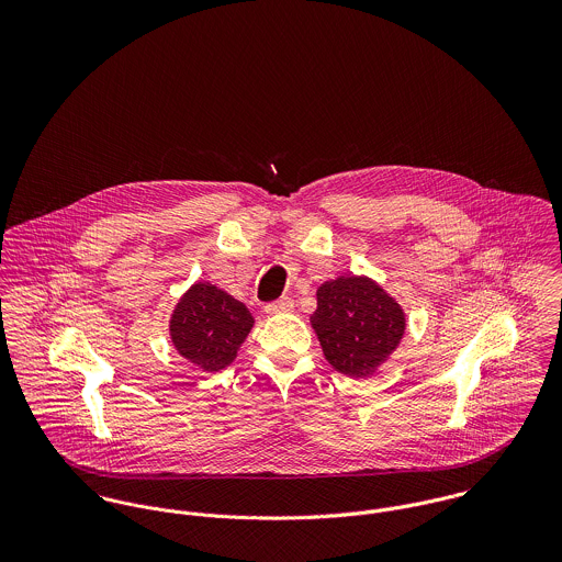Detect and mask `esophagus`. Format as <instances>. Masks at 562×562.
Returning <instances> with one entry per match:
<instances>
[{"instance_id":"obj_1","label":"esophagus","mask_w":562,"mask_h":562,"mask_svg":"<svg viewBox=\"0 0 562 562\" xmlns=\"http://www.w3.org/2000/svg\"><path fill=\"white\" fill-rule=\"evenodd\" d=\"M263 310L270 316H274V314H290L294 310V301L290 296H283V299L274 301V303H268Z\"/></svg>"}]
</instances>
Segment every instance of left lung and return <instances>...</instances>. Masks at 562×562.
Instances as JSON below:
<instances>
[{
	"label": "left lung",
	"mask_w": 562,
	"mask_h": 562,
	"mask_svg": "<svg viewBox=\"0 0 562 562\" xmlns=\"http://www.w3.org/2000/svg\"><path fill=\"white\" fill-rule=\"evenodd\" d=\"M326 361L344 374L370 376L401 344V305L368 277H337L318 288L312 316Z\"/></svg>",
	"instance_id": "8db88e82"
}]
</instances>
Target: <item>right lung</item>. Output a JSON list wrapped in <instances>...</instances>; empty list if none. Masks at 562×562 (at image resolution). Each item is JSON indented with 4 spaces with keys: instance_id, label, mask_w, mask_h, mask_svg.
<instances>
[{
    "instance_id": "right-lung-1",
    "label": "right lung",
    "mask_w": 562,
    "mask_h": 562,
    "mask_svg": "<svg viewBox=\"0 0 562 562\" xmlns=\"http://www.w3.org/2000/svg\"><path fill=\"white\" fill-rule=\"evenodd\" d=\"M252 328V316L212 283H194L177 303L170 339L181 357L205 372L225 370Z\"/></svg>"
}]
</instances>
